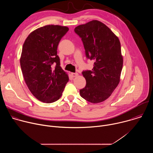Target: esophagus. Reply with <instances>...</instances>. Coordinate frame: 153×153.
I'll return each instance as SVG.
<instances>
[{"mask_svg": "<svg viewBox=\"0 0 153 153\" xmlns=\"http://www.w3.org/2000/svg\"><path fill=\"white\" fill-rule=\"evenodd\" d=\"M71 74L72 77H77V76L79 75V74H78V73H72Z\"/></svg>", "mask_w": 153, "mask_h": 153, "instance_id": "obj_1", "label": "esophagus"}]
</instances>
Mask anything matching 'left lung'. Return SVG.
Instances as JSON below:
<instances>
[{
	"label": "left lung",
	"mask_w": 153,
	"mask_h": 153,
	"mask_svg": "<svg viewBox=\"0 0 153 153\" xmlns=\"http://www.w3.org/2000/svg\"><path fill=\"white\" fill-rule=\"evenodd\" d=\"M75 33L81 38L86 57L94 61L92 70L82 72L86 84L80 96L93 103L110 97L119 83L123 67L119 38L106 25L93 20L77 26Z\"/></svg>",
	"instance_id": "1"
}]
</instances>
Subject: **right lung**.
<instances>
[{
  "mask_svg": "<svg viewBox=\"0 0 153 153\" xmlns=\"http://www.w3.org/2000/svg\"><path fill=\"white\" fill-rule=\"evenodd\" d=\"M69 28L48 25L31 32L23 45L20 59L25 82L39 100L50 103L62 96L69 77L60 66L57 46Z\"/></svg>",
  "mask_w": 153,
  "mask_h": 153,
  "instance_id": "add662e5",
  "label": "right lung"
}]
</instances>
